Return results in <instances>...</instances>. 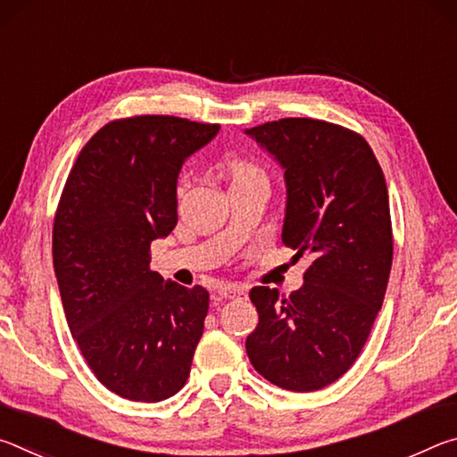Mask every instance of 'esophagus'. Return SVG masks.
Instances as JSON below:
<instances>
[{
	"instance_id": "obj_1",
	"label": "esophagus",
	"mask_w": 457,
	"mask_h": 457,
	"mask_svg": "<svg viewBox=\"0 0 457 457\" xmlns=\"http://www.w3.org/2000/svg\"><path fill=\"white\" fill-rule=\"evenodd\" d=\"M218 294L223 298H244L245 288L244 286H236V284H221L218 288Z\"/></svg>"
}]
</instances>
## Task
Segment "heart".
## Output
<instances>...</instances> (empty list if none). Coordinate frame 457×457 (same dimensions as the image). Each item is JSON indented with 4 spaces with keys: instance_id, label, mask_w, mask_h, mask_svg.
<instances>
[{
    "instance_id": "heart-1",
    "label": "heart",
    "mask_w": 457,
    "mask_h": 457,
    "mask_svg": "<svg viewBox=\"0 0 457 457\" xmlns=\"http://www.w3.org/2000/svg\"><path fill=\"white\" fill-rule=\"evenodd\" d=\"M226 171L231 183H239V181H247V179H258V177H264L262 175V169L253 163L250 159H244V157H229L228 163H226Z\"/></svg>"
}]
</instances>
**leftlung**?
<instances>
[{"label": "left lung", "mask_w": 457, "mask_h": 457, "mask_svg": "<svg viewBox=\"0 0 457 457\" xmlns=\"http://www.w3.org/2000/svg\"><path fill=\"white\" fill-rule=\"evenodd\" d=\"M245 135L284 169L282 242L312 258L290 296L252 288L260 322L245 351L270 383L319 391L353 367L381 311L393 262L385 175L365 138L327 120L280 119Z\"/></svg>", "instance_id": "obj_1"}]
</instances>
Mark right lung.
<instances>
[{"label":"right lung","instance_id":"add662e5","mask_svg":"<svg viewBox=\"0 0 457 457\" xmlns=\"http://www.w3.org/2000/svg\"><path fill=\"white\" fill-rule=\"evenodd\" d=\"M220 125L167 114L111 120L71 169L52 253L68 327L96 378L157 403L187 381L210 292L163 280L151 242L177 226V177Z\"/></svg>","mask_w":457,"mask_h":457}]
</instances>
